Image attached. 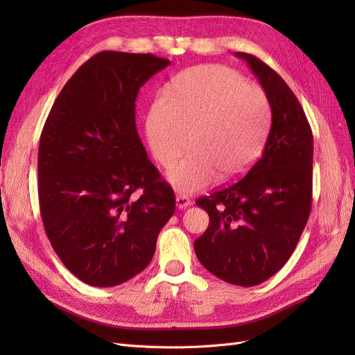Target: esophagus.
I'll return each mask as SVG.
<instances>
[{"label":"esophagus","mask_w":355,"mask_h":355,"mask_svg":"<svg viewBox=\"0 0 355 355\" xmlns=\"http://www.w3.org/2000/svg\"><path fill=\"white\" fill-rule=\"evenodd\" d=\"M176 206H178V209H187L191 206V200L184 194H178L176 196Z\"/></svg>","instance_id":"obj_1"}]
</instances>
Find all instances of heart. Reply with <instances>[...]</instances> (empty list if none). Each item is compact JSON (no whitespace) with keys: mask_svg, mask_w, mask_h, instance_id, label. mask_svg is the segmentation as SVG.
Wrapping results in <instances>:
<instances>
[{"mask_svg":"<svg viewBox=\"0 0 355 355\" xmlns=\"http://www.w3.org/2000/svg\"><path fill=\"white\" fill-rule=\"evenodd\" d=\"M266 92L222 65H200L179 72L168 85V99L157 98L146 116V137L154 157L173 166L168 171L178 191L196 192L220 173L243 176L261 157L271 127Z\"/></svg>","mask_w":355,"mask_h":355,"instance_id":"obj_1","label":"heart"}]
</instances>
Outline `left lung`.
I'll list each match as a JSON object with an SVG mask.
<instances>
[{
    "label": "left lung",
    "instance_id": "obj_1",
    "mask_svg": "<svg viewBox=\"0 0 355 355\" xmlns=\"http://www.w3.org/2000/svg\"><path fill=\"white\" fill-rule=\"evenodd\" d=\"M247 62L271 102L262 157L235 184L196 201L210 225L194 241L201 265L220 280L257 286L284 266L302 235L313 202V132L293 92L253 55Z\"/></svg>",
    "mask_w": 355,
    "mask_h": 355
}]
</instances>
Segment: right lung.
Listing matches in <instances>:
<instances>
[{
	"mask_svg": "<svg viewBox=\"0 0 355 355\" xmlns=\"http://www.w3.org/2000/svg\"><path fill=\"white\" fill-rule=\"evenodd\" d=\"M168 65L151 53H98L65 84L41 132L42 223L85 284L112 287L144 271L175 213L173 189L149 161L135 118L139 89Z\"/></svg>",
	"mask_w": 355,
	"mask_h": 355,
	"instance_id": "add662e5",
	"label": "right lung"
}]
</instances>
